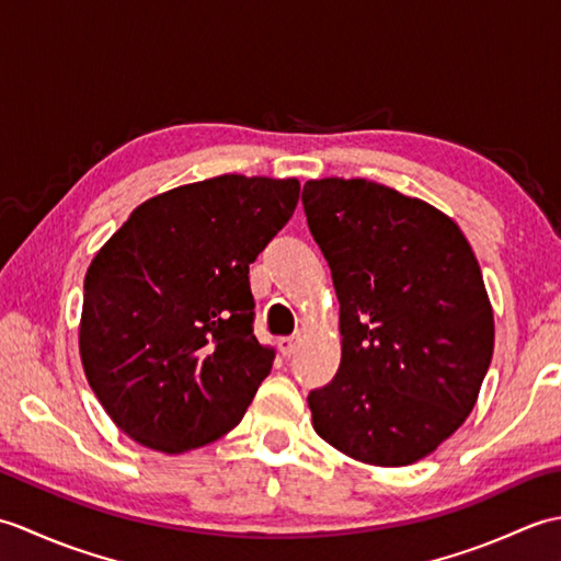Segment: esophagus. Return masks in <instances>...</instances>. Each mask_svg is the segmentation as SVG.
Masks as SVG:
<instances>
[{"instance_id": "esophagus-1", "label": "esophagus", "mask_w": 561, "mask_h": 561, "mask_svg": "<svg viewBox=\"0 0 561 561\" xmlns=\"http://www.w3.org/2000/svg\"><path fill=\"white\" fill-rule=\"evenodd\" d=\"M296 350H299V340H296V337H282L279 340V352L287 356V359L296 354Z\"/></svg>"}]
</instances>
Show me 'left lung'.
Instances as JSON below:
<instances>
[{
    "instance_id": "8db88e82",
    "label": "left lung",
    "mask_w": 561,
    "mask_h": 561,
    "mask_svg": "<svg viewBox=\"0 0 561 561\" xmlns=\"http://www.w3.org/2000/svg\"><path fill=\"white\" fill-rule=\"evenodd\" d=\"M340 301V371L308 396L316 434L378 468L412 465L468 420L494 352L480 262L448 214L364 178L304 185Z\"/></svg>"
}]
</instances>
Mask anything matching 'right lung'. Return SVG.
Masks as SVG:
<instances>
[{"label":"right lung","instance_id":"1","mask_svg":"<svg viewBox=\"0 0 561 561\" xmlns=\"http://www.w3.org/2000/svg\"><path fill=\"white\" fill-rule=\"evenodd\" d=\"M296 178L219 175L149 197L93 255L79 354L117 428L187 453L243 420L274 350L253 335L248 267L299 202Z\"/></svg>","mask_w":561,"mask_h":561}]
</instances>
